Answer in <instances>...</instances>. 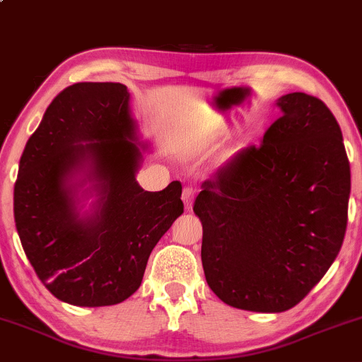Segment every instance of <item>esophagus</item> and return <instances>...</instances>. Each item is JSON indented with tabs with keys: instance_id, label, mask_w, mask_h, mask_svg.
<instances>
[{
	"instance_id": "obj_1",
	"label": "esophagus",
	"mask_w": 362,
	"mask_h": 362,
	"mask_svg": "<svg viewBox=\"0 0 362 362\" xmlns=\"http://www.w3.org/2000/svg\"><path fill=\"white\" fill-rule=\"evenodd\" d=\"M195 195H197V189H195V187H192V185L184 187V192H182V201H184L187 209H190V207H192Z\"/></svg>"
}]
</instances>
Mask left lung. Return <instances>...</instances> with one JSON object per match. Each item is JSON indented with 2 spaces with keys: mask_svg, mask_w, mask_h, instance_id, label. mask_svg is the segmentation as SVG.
I'll use <instances>...</instances> for the list:
<instances>
[{
  "mask_svg": "<svg viewBox=\"0 0 362 362\" xmlns=\"http://www.w3.org/2000/svg\"><path fill=\"white\" fill-rule=\"evenodd\" d=\"M260 146L245 148L202 184V267L219 300L281 313L325 276L342 247L351 194L342 131L320 98L294 91Z\"/></svg>",
  "mask_w": 362,
  "mask_h": 362,
  "instance_id": "1",
  "label": "left lung"
}]
</instances>
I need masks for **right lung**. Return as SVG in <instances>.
I'll return each instance as SVG.
<instances>
[{"mask_svg":"<svg viewBox=\"0 0 362 362\" xmlns=\"http://www.w3.org/2000/svg\"><path fill=\"white\" fill-rule=\"evenodd\" d=\"M129 98L120 83H74L47 107L20 158V242L45 288L74 306H110L134 294L149 253L184 213L178 180L160 192L136 182L143 153ZM86 181L83 192L98 201L80 215Z\"/></svg>","mask_w":362,"mask_h":362,"instance_id":"obj_1","label":"right lung"}]
</instances>
